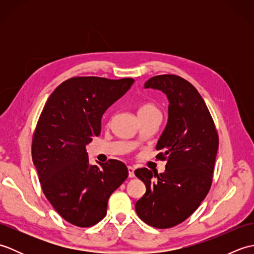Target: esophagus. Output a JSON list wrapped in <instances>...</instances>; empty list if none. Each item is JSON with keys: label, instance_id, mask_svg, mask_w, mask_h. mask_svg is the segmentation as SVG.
<instances>
[{"label": "esophagus", "instance_id": "obj_1", "mask_svg": "<svg viewBox=\"0 0 254 254\" xmlns=\"http://www.w3.org/2000/svg\"><path fill=\"white\" fill-rule=\"evenodd\" d=\"M134 170H135V169H134V168H133V167H131V166H128V167H127V171H128V177H130V178H133L134 176H135V175H134Z\"/></svg>", "mask_w": 254, "mask_h": 254}]
</instances>
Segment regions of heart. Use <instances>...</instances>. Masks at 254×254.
<instances>
[{"instance_id": "b5f03b06", "label": "heart", "mask_w": 254, "mask_h": 254, "mask_svg": "<svg viewBox=\"0 0 254 254\" xmlns=\"http://www.w3.org/2000/svg\"><path fill=\"white\" fill-rule=\"evenodd\" d=\"M149 111H159L158 108L153 104H144L138 108V115L139 113H145Z\"/></svg>"}]
</instances>
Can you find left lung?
<instances>
[{
    "label": "left lung",
    "mask_w": 254,
    "mask_h": 254,
    "mask_svg": "<svg viewBox=\"0 0 254 254\" xmlns=\"http://www.w3.org/2000/svg\"><path fill=\"white\" fill-rule=\"evenodd\" d=\"M145 88L159 89L168 97V123L156 149L166 160L164 174L135 170L146 192L135 204L143 222L166 229L190 217L207 195L213 182L218 134L208 108L197 89L174 74L157 75ZM153 177L158 179L153 181Z\"/></svg>",
    "instance_id": "1"
}]
</instances>
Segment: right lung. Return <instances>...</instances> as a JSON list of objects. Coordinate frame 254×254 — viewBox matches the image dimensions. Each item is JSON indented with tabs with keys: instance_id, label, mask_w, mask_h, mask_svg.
<instances>
[{
	"instance_id": "right-lung-1",
	"label": "right lung",
	"mask_w": 254,
	"mask_h": 254,
	"mask_svg": "<svg viewBox=\"0 0 254 254\" xmlns=\"http://www.w3.org/2000/svg\"><path fill=\"white\" fill-rule=\"evenodd\" d=\"M134 79L76 76L48 98L32 135L31 156L41 189L58 214L77 227L104 218L112 192L127 179L122 161L90 166L86 145L98 136L101 118Z\"/></svg>"
}]
</instances>
